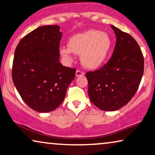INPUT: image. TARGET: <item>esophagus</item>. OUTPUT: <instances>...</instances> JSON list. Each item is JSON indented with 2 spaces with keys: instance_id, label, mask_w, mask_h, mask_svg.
Returning <instances> with one entry per match:
<instances>
[{
  "instance_id": "34e87169",
  "label": "esophagus",
  "mask_w": 155,
  "mask_h": 155,
  "mask_svg": "<svg viewBox=\"0 0 155 155\" xmlns=\"http://www.w3.org/2000/svg\"><path fill=\"white\" fill-rule=\"evenodd\" d=\"M75 74L77 77H81V76L84 75V72H82V71L79 70H77V71H76V72H75Z\"/></svg>"
}]
</instances>
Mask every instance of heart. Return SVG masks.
<instances>
[{
  "mask_svg": "<svg viewBox=\"0 0 155 155\" xmlns=\"http://www.w3.org/2000/svg\"><path fill=\"white\" fill-rule=\"evenodd\" d=\"M112 48V40L106 32L89 30L74 35L68 41V48L61 47V56L67 61L73 59L72 53L81 55L82 64L94 70L103 64Z\"/></svg>",
  "mask_w": 155,
  "mask_h": 155,
  "instance_id": "heart-1",
  "label": "heart"
}]
</instances>
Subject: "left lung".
Listing matches in <instances>:
<instances>
[{"instance_id": "1", "label": "left lung", "mask_w": 155, "mask_h": 155, "mask_svg": "<svg viewBox=\"0 0 155 155\" xmlns=\"http://www.w3.org/2000/svg\"><path fill=\"white\" fill-rule=\"evenodd\" d=\"M117 41L108 62L99 70L85 74L91 101L104 111L126 105L139 88L143 73V56L130 35L112 25Z\"/></svg>"}]
</instances>
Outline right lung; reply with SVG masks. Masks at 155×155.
Segmentation results:
<instances>
[{
	"label": "right lung",
	"mask_w": 155,
	"mask_h": 155,
	"mask_svg": "<svg viewBox=\"0 0 155 155\" xmlns=\"http://www.w3.org/2000/svg\"><path fill=\"white\" fill-rule=\"evenodd\" d=\"M58 25H45L28 33L14 52L12 80L27 106L38 112L56 110L63 102L76 69L59 62L62 32Z\"/></svg>",
	"instance_id": "right-lung-1"
}]
</instances>
